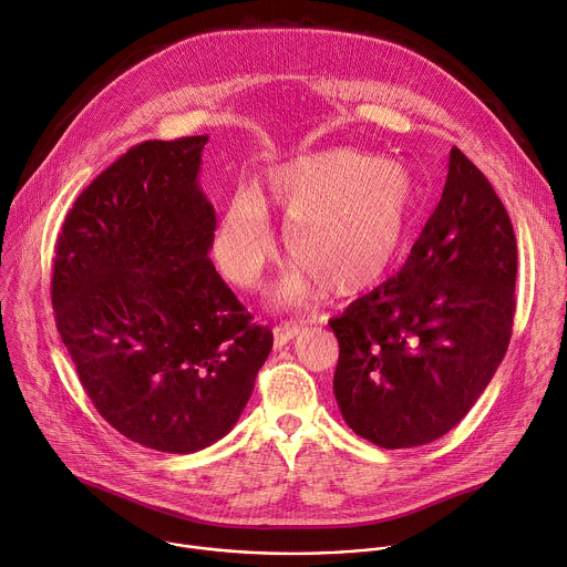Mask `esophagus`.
Instances as JSON below:
<instances>
[{"instance_id":"esophagus-1","label":"esophagus","mask_w":567,"mask_h":567,"mask_svg":"<svg viewBox=\"0 0 567 567\" xmlns=\"http://www.w3.org/2000/svg\"><path fill=\"white\" fill-rule=\"evenodd\" d=\"M298 332H300V323H280V326H276L274 328L276 348H282L285 343H289Z\"/></svg>"}]
</instances>
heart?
Listing matches in <instances>:
<instances>
[{
  "label": "heart",
  "instance_id": "obj_1",
  "mask_svg": "<svg viewBox=\"0 0 567 567\" xmlns=\"http://www.w3.org/2000/svg\"><path fill=\"white\" fill-rule=\"evenodd\" d=\"M271 203L285 215V246L293 267L276 287L280 302L317 285L354 296L393 269L416 213V183L395 161L352 148L302 153L267 176ZM276 257L265 198L255 189L230 196L215 237V260L233 285H260Z\"/></svg>",
  "mask_w": 567,
  "mask_h": 567
}]
</instances>
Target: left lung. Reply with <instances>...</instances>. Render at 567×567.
Listing matches in <instances>:
<instances>
[{"mask_svg": "<svg viewBox=\"0 0 567 567\" xmlns=\"http://www.w3.org/2000/svg\"><path fill=\"white\" fill-rule=\"evenodd\" d=\"M516 274L506 208L452 146L441 200L402 271L330 319L334 395L348 427L386 450L447 434L504 359Z\"/></svg>", "mask_w": 567, "mask_h": 567, "instance_id": "8db88e82", "label": "left lung"}]
</instances>
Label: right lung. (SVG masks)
<instances>
[{
  "mask_svg": "<svg viewBox=\"0 0 567 567\" xmlns=\"http://www.w3.org/2000/svg\"><path fill=\"white\" fill-rule=\"evenodd\" d=\"M205 142L146 140L101 172L65 217L51 276L56 328L99 414L172 454L233 430L274 346L208 257Z\"/></svg>",
  "mask_w": 567,
  "mask_h": 567,
  "instance_id": "1",
  "label": "right lung"
}]
</instances>
